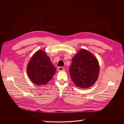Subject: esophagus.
Returning <instances> with one entry per match:
<instances>
[{"mask_svg": "<svg viewBox=\"0 0 124 124\" xmlns=\"http://www.w3.org/2000/svg\"><path fill=\"white\" fill-rule=\"evenodd\" d=\"M65 70L64 68L62 67H59L58 68V70L59 71H64Z\"/></svg>", "mask_w": 124, "mask_h": 124, "instance_id": "esophagus-1", "label": "esophagus"}]
</instances>
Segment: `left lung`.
<instances>
[{
    "label": "left lung",
    "mask_w": 124,
    "mask_h": 124,
    "mask_svg": "<svg viewBox=\"0 0 124 124\" xmlns=\"http://www.w3.org/2000/svg\"><path fill=\"white\" fill-rule=\"evenodd\" d=\"M100 66L97 59L85 49H81L72 59L69 73L75 85L87 88L98 78Z\"/></svg>",
    "instance_id": "left-lung-1"
}]
</instances>
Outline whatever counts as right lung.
<instances>
[{
  "label": "right lung",
  "instance_id": "right-lung-1",
  "mask_svg": "<svg viewBox=\"0 0 124 124\" xmlns=\"http://www.w3.org/2000/svg\"><path fill=\"white\" fill-rule=\"evenodd\" d=\"M56 72L46 52L39 50L32 56L27 66V73L31 80L37 85L49 82Z\"/></svg>",
  "mask_w": 124,
  "mask_h": 124
}]
</instances>
